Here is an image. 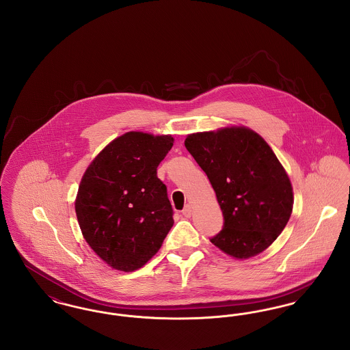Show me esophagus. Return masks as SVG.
<instances>
[{
    "mask_svg": "<svg viewBox=\"0 0 350 350\" xmlns=\"http://www.w3.org/2000/svg\"><path fill=\"white\" fill-rule=\"evenodd\" d=\"M183 215L185 217H191V206L190 204H186L185 208L183 210Z\"/></svg>",
    "mask_w": 350,
    "mask_h": 350,
    "instance_id": "esophagus-1",
    "label": "esophagus"
}]
</instances>
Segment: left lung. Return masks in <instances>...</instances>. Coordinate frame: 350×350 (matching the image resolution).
Masks as SVG:
<instances>
[{
    "label": "left lung",
    "instance_id": "1",
    "mask_svg": "<svg viewBox=\"0 0 350 350\" xmlns=\"http://www.w3.org/2000/svg\"><path fill=\"white\" fill-rule=\"evenodd\" d=\"M185 147L206 173L223 213V228L210 241L236 258L267 250L294 203L288 176L267 142L237 127L191 133Z\"/></svg>",
    "mask_w": 350,
    "mask_h": 350
}]
</instances>
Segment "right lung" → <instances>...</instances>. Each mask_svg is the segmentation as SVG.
<instances>
[{
	"mask_svg": "<svg viewBox=\"0 0 350 350\" xmlns=\"http://www.w3.org/2000/svg\"><path fill=\"white\" fill-rule=\"evenodd\" d=\"M173 146L170 135L127 133L86 169L75 203L83 237L110 267L133 271L160 250L173 208L157 167Z\"/></svg>",
	"mask_w": 350,
	"mask_h": 350,
	"instance_id": "obj_1",
	"label": "right lung"
}]
</instances>
